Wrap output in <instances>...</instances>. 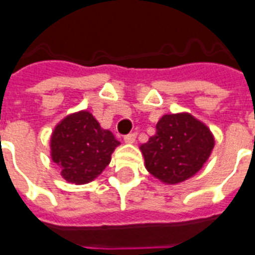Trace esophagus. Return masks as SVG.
I'll return each mask as SVG.
<instances>
[{
    "mask_svg": "<svg viewBox=\"0 0 255 255\" xmlns=\"http://www.w3.org/2000/svg\"><path fill=\"white\" fill-rule=\"evenodd\" d=\"M136 140V132H132V133H128V135L124 136V141L126 143H133Z\"/></svg>",
    "mask_w": 255,
    "mask_h": 255,
    "instance_id": "obj_1",
    "label": "esophagus"
}]
</instances>
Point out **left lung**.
Listing matches in <instances>:
<instances>
[{
	"label": "left lung",
	"mask_w": 255,
	"mask_h": 255,
	"mask_svg": "<svg viewBox=\"0 0 255 255\" xmlns=\"http://www.w3.org/2000/svg\"><path fill=\"white\" fill-rule=\"evenodd\" d=\"M213 148L209 128L188 114L164 115L156 124V133L140 147L145 168L170 184L197 174Z\"/></svg>",
	"instance_id": "8db88e82"
}]
</instances>
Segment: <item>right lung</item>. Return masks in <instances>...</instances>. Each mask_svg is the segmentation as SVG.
<instances>
[{
	"mask_svg": "<svg viewBox=\"0 0 255 255\" xmlns=\"http://www.w3.org/2000/svg\"><path fill=\"white\" fill-rule=\"evenodd\" d=\"M119 144L112 132L103 129L87 111L65 118L50 140L53 162L61 166L64 179L76 184L88 183L102 174Z\"/></svg>",
	"mask_w": 255,
	"mask_h": 255,
	"instance_id": "1",
	"label": "right lung"
}]
</instances>
